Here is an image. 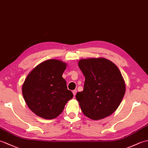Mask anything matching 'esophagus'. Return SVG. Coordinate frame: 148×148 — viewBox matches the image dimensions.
Returning <instances> with one entry per match:
<instances>
[{"label": "esophagus", "instance_id": "34e87169", "mask_svg": "<svg viewBox=\"0 0 148 148\" xmlns=\"http://www.w3.org/2000/svg\"><path fill=\"white\" fill-rule=\"evenodd\" d=\"M72 93H73V95H74V96H75V95H76L77 90H73V91H72Z\"/></svg>", "mask_w": 148, "mask_h": 148}]
</instances>
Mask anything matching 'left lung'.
I'll use <instances>...</instances> for the list:
<instances>
[{"label":"left lung","mask_w":148,"mask_h":148,"mask_svg":"<svg viewBox=\"0 0 148 148\" xmlns=\"http://www.w3.org/2000/svg\"><path fill=\"white\" fill-rule=\"evenodd\" d=\"M78 66L85 77L83 91L76 96L83 114L93 120L112 114L121 103L126 90L117 66L102 57L81 59Z\"/></svg>","instance_id":"8db88e82"}]
</instances>
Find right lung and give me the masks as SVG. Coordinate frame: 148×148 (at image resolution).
I'll return each mask as SVG.
<instances>
[{
    "label": "right lung",
    "instance_id": "1",
    "mask_svg": "<svg viewBox=\"0 0 148 148\" xmlns=\"http://www.w3.org/2000/svg\"><path fill=\"white\" fill-rule=\"evenodd\" d=\"M67 64L59 60L42 62L28 74L22 85V94L27 106L40 118L52 119L62 112L73 97L62 74Z\"/></svg>",
    "mask_w": 148,
    "mask_h": 148
}]
</instances>
